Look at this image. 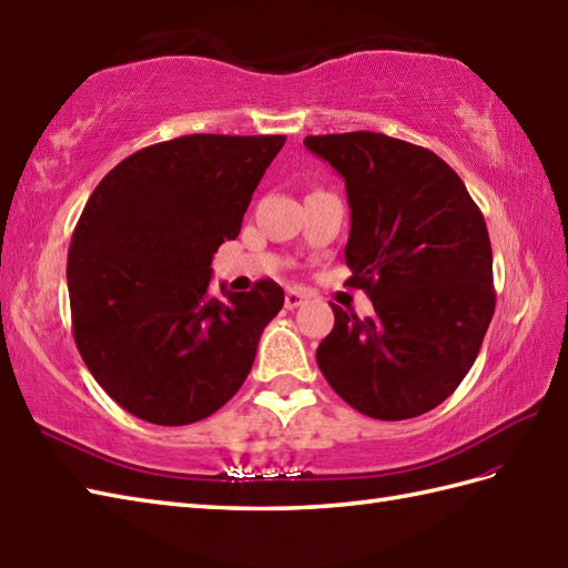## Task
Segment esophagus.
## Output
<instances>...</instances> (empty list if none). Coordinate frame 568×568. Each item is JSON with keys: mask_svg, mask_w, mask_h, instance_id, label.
<instances>
[{"mask_svg": "<svg viewBox=\"0 0 568 568\" xmlns=\"http://www.w3.org/2000/svg\"><path fill=\"white\" fill-rule=\"evenodd\" d=\"M306 298H308V294L306 292H301V288H288L286 292V298H284V306L292 311V308H298V306H304L306 304Z\"/></svg>", "mask_w": 568, "mask_h": 568, "instance_id": "obj_1", "label": "esophagus"}]
</instances>
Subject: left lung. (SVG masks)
<instances>
[{"mask_svg": "<svg viewBox=\"0 0 568 568\" xmlns=\"http://www.w3.org/2000/svg\"><path fill=\"white\" fill-rule=\"evenodd\" d=\"M304 145L345 180L347 284L374 304L372 318L333 304L318 367L369 418L433 410L469 374L496 311L484 213L427 148L372 131L306 135Z\"/></svg>", "mask_w": 568, "mask_h": 568, "instance_id": "left-lung-1", "label": "left lung"}]
</instances>
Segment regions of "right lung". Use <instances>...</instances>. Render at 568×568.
I'll return each instance as SVG.
<instances>
[{"label": "right lung", "instance_id": "right-lung-1", "mask_svg": "<svg viewBox=\"0 0 568 568\" xmlns=\"http://www.w3.org/2000/svg\"><path fill=\"white\" fill-rule=\"evenodd\" d=\"M284 135L194 133L138 150L97 184L68 252L72 333L97 384L155 425L225 406L284 306L282 286L209 292Z\"/></svg>", "mask_w": 568, "mask_h": 568}]
</instances>
